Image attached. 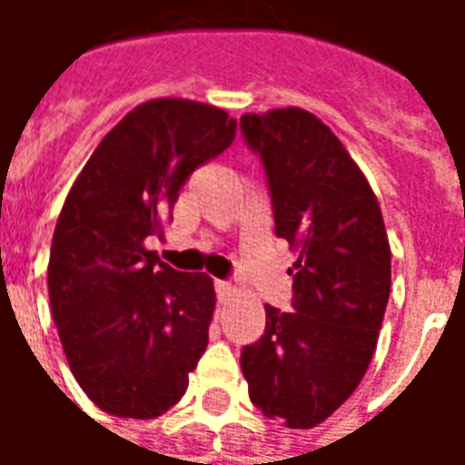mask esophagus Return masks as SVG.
Listing matches in <instances>:
<instances>
[{"label": "esophagus", "instance_id": "1", "mask_svg": "<svg viewBox=\"0 0 465 465\" xmlns=\"http://www.w3.org/2000/svg\"><path fill=\"white\" fill-rule=\"evenodd\" d=\"M213 289H216V299L219 302H232V296L236 293V289L229 282H213Z\"/></svg>", "mask_w": 465, "mask_h": 465}]
</instances>
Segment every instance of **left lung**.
<instances>
[{"label": "left lung", "mask_w": 465, "mask_h": 465, "mask_svg": "<svg viewBox=\"0 0 465 465\" xmlns=\"http://www.w3.org/2000/svg\"><path fill=\"white\" fill-rule=\"evenodd\" d=\"M263 163L273 232L296 252L293 312L266 303V329L243 346L249 396L266 419L312 429L369 369L391 292V249L366 176L303 109L242 116Z\"/></svg>", "instance_id": "8db88e82"}]
</instances>
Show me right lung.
<instances>
[{
	"instance_id": "obj_1",
	"label": "right lung",
	"mask_w": 465,
	"mask_h": 465,
	"mask_svg": "<svg viewBox=\"0 0 465 465\" xmlns=\"http://www.w3.org/2000/svg\"><path fill=\"white\" fill-rule=\"evenodd\" d=\"M233 136L216 106L153 99L106 134L66 196L49 303L74 379L112 416H162L206 351L212 279L159 262L146 239L162 236L183 183Z\"/></svg>"
}]
</instances>
